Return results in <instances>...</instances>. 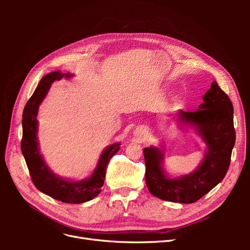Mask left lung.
Wrapping results in <instances>:
<instances>
[{
	"instance_id": "obj_1",
	"label": "left lung",
	"mask_w": 250,
	"mask_h": 250,
	"mask_svg": "<svg viewBox=\"0 0 250 250\" xmlns=\"http://www.w3.org/2000/svg\"><path fill=\"white\" fill-rule=\"evenodd\" d=\"M202 99L199 109L179 113L180 121L195 125L208 145L206 157L194 173L170 179L162 168V151L153 147L144 149L146 185L157 198L179 203L196 202L220 183L229 168L236 142L232 103L216 81Z\"/></svg>"
}]
</instances>
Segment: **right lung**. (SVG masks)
Here are the masks:
<instances>
[{
  "label": "right lung",
  "instance_id": "1",
  "mask_svg": "<svg viewBox=\"0 0 250 250\" xmlns=\"http://www.w3.org/2000/svg\"><path fill=\"white\" fill-rule=\"evenodd\" d=\"M62 77H71V75L56 71L43 76L33 95L27 102L22 111V138L21 149L25 157L32 183L41 192L65 203H83L92 200L101 192L107 165L110 158L119 151L120 144H113L103 151L93 175L85 180L69 181L56 176L50 171L40 153L36 138V118L40 104L46 97L50 85L55 80H60Z\"/></svg>",
  "mask_w": 250,
  "mask_h": 250
}]
</instances>
